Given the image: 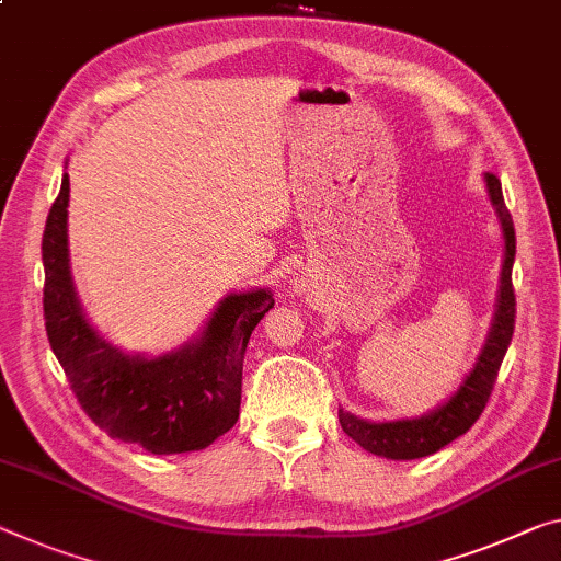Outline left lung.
<instances>
[{"label":"left lung","instance_id":"obj_1","mask_svg":"<svg viewBox=\"0 0 561 561\" xmlns=\"http://www.w3.org/2000/svg\"><path fill=\"white\" fill-rule=\"evenodd\" d=\"M489 202L500 219L504 237V264L500 277V291H496V312L489 329L484 350L479 354L474 369L461 381L459 389L442 407L432 409L430 414L414 416V420H394V422H367L354 416L352 412L340 409V424L346 437H352L362 449L387 459H420L430 457L449 442L461 437L472 426L479 414L484 412L492 394L496 375H500L502 359L510 350L514 334V314H517V301H514L512 287V264L517 254V237H514V221L502 197V184L494 174H484Z\"/></svg>","mask_w":561,"mask_h":561}]
</instances>
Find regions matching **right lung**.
I'll use <instances>...</instances> for the list:
<instances>
[{
	"label": "right lung",
	"mask_w": 561,
	"mask_h": 561,
	"mask_svg": "<svg viewBox=\"0 0 561 561\" xmlns=\"http://www.w3.org/2000/svg\"><path fill=\"white\" fill-rule=\"evenodd\" d=\"M69 176H61L42 237L44 327L69 387L100 430L152 455L209 447L239 420L247 342L274 307L270 289L219 301L197 340L162 357L112 346L87 322L67 247Z\"/></svg>",
	"instance_id": "right-lung-1"
}]
</instances>
